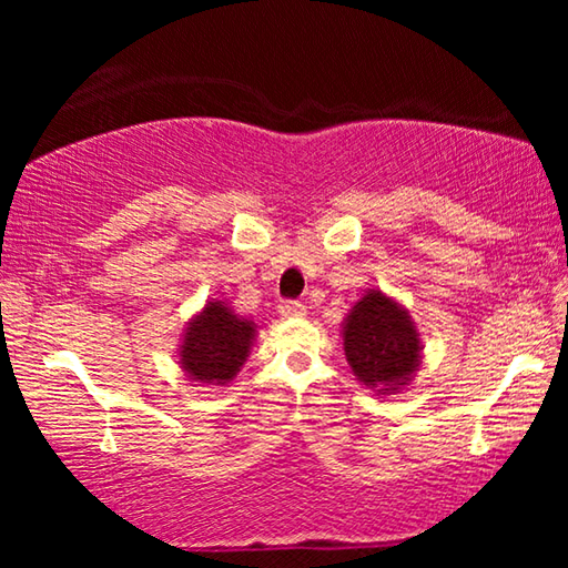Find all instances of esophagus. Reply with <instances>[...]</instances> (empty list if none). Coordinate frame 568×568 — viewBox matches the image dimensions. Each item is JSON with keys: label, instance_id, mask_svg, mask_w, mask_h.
Segmentation results:
<instances>
[{"label": "esophagus", "instance_id": "obj_1", "mask_svg": "<svg viewBox=\"0 0 568 568\" xmlns=\"http://www.w3.org/2000/svg\"><path fill=\"white\" fill-rule=\"evenodd\" d=\"M277 313H281L283 318H303L305 305L301 301H281V305H277Z\"/></svg>", "mask_w": 568, "mask_h": 568}]
</instances>
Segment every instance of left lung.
Returning a JSON list of instances; mask_svg holds the SVG:
<instances>
[{"label": "left lung", "instance_id": "1", "mask_svg": "<svg viewBox=\"0 0 568 568\" xmlns=\"http://www.w3.org/2000/svg\"><path fill=\"white\" fill-rule=\"evenodd\" d=\"M343 348L363 386H383L381 390L406 386L420 353L408 313L381 291H371L355 303L345 321Z\"/></svg>", "mask_w": 568, "mask_h": 568}]
</instances>
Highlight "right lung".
<instances>
[{
    "label": "right lung",
    "mask_w": 568,
    "mask_h": 568,
    "mask_svg": "<svg viewBox=\"0 0 568 568\" xmlns=\"http://www.w3.org/2000/svg\"><path fill=\"white\" fill-rule=\"evenodd\" d=\"M255 325L240 321L223 303H210L190 323L180 363L192 381L225 383L245 363Z\"/></svg>",
    "instance_id": "right-lung-1"
}]
</instances>
